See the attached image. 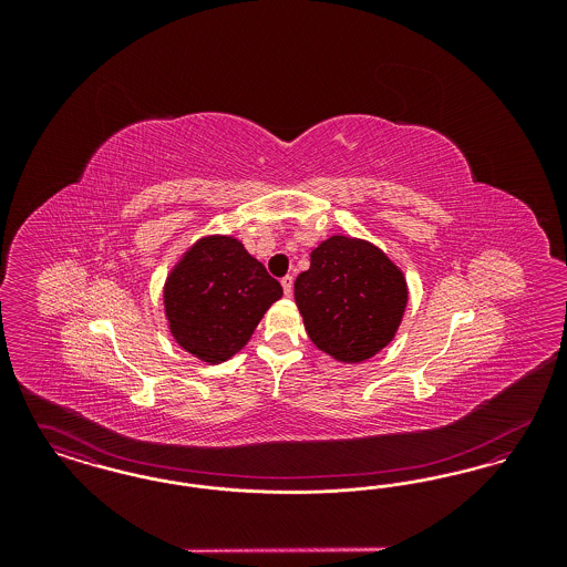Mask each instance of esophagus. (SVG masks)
Instances as JSON below:
<instances>
[{"mask_svg":"<svg viewBox=\"0 0 567 567\" xmlns=\"http://www.w3.org/2000/svg\"><path fill=\"white\" fill-rule=\"evenodd\" d=\"M280 285H282V291H285V296L289 297L293 293V276H285L282 280H280Z\"/></svg>","mask_w":567,"mask_h":567,"instance_id":"obj_1","label":"esophagus"}]
</instances>
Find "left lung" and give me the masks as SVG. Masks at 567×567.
<instances>
[{
  "label": "left lung",
  "instance_id": "8db88e82",
  "mask_svg": "<svg viewBox=\"0 0 567 567\" xmlns=\"http://www.w3.org/2000/svg\"><path fill=\"white\" fill-rule=\"evenodd\" d=\"M296 303L319 351L342 363H361L395 338L408 285L374 244L331 236L310 252V268L297 276Z\"/></svg>",
  "mask_w": 567,
  "mask_h": 567
}]
</instances>
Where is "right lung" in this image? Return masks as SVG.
Here are the masks:
<instances>
[{"label":"right lung","instance_id":"obj_1","mask_svg":"<svg viewBox=\"0 0 567 567\" xmlns=\"http://www.w3.org/2000/svg\"><path fill=\"white\" fill-rule=\"evenodd\" d=\"M282 287L243 243L204 236L185 250L163 285L172 338L208 365L243 351Z\"/></svg>","mask_w":567,"mask_h":567}]
</instances>
